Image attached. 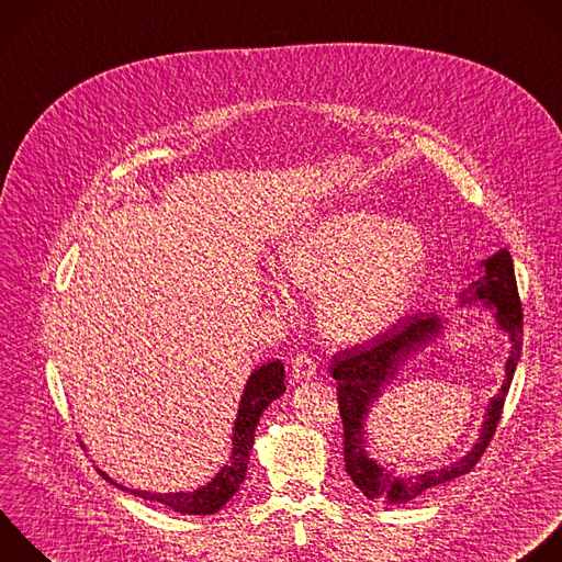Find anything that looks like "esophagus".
Returning <instances> with one entry per match:
<instances>
[{
	"label": "esophagus",
	"mask_w": 562,
	"mask_h": 562,
	"mask_svg": "<svg viewBox=\"0 0 562 562\" xmlns=\"http://www.w3.org/2000/svg\"><path fill=\"white\" fill-rule=\"evenodd\" d=\"M293 380L295 382H302V380H311L315 375V363L308 355H297L293 359Z\"/></svg>",
	"instance_id": "34e87169"
}]
</instances>
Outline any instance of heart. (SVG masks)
I'll list each match as a JSON object with an SVG mask.
<instances>
[{"label": "heart", "mask_w": 562, "mask_h": 562, "mask_svg": "<svg viewBox=\"0 0 562 562\" xmlns=\"http://www.w3.org/2000/svg\"><path fill=\"white\" fill-rule=\"evenodd\" d=\"M282 273L317 295V322L339 344H359L393 328L428 273V243L406 221L363 207H337L300 227L280 247ZM267 293L286 289L269 276Z\"/></svg>", "instance_id": "obj_1"}]
</instances>
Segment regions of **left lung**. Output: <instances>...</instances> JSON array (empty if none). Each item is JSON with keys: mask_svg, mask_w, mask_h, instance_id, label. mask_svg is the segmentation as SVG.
Wrapping results in <instances>:
<instances>
[{"mask_svg": "<svg viewBox=\"0 0 562 562\" xmlns=\"http://www.w3.org/2000/svg\"><path fill=\"white\" fill-rule=\"evenodd\" d=\"M474 280L459 293V306H483L492 311L494 326L503 330L509 339V355L505 359V380L498 393L487 402L479 437L470 452L450 465L435 468L422 474H393L389 468L380 465L368 454L366 422L370 419L372 406L397 380L402 366L430 346L448 328V317L437 313H419L400 319L386 333L372 337L366 344L339 350L333 355L330 372L337 382L339 415L344 424V463L346 472L359 492L378 503L400 505L417 498L419 494L448 483L457 476L468 474L481 454L485 452L490 439L494 437L496 424L501 419L503 402L507 397L516 363L522 348V308L518 300L514 265L507 249L476 265Z\"/></svg>", "mask_w": 562, "mask_h": 562, "instance_id": "8db88e82", "label": "left lung"}]
</instances>
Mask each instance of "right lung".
Listing matches in <instances>:
<instances>
[{"label":"right lung","mask_w":562,"mask_h":562,"mask_svg":"<svg viewBox=\"0 0 562 562\" xmlns=\"http://www.w3.org/2000/svg\"><path fill=\"white\" fill-rule=\"evenodd\" d=\"M284 391H286V386H284V366H282L280 359L267 361V363L258 366L251 372L247 384H245L240 406H238V415H236L234 430H232L229 461L221 468V472L210 483H205V485H201L192 492H165V494H160V492H147V490H130V487L116 483L112 476H108L101 468H97V472L108 483L119 487L121 492L134 494V496L145 498V501H156V503L167 505L169 509H173L178 514H194V516L216 514L221 507H225L229 503V498H234V494L243 485L245 474H247L249 452L254 448L256 426L260 424V417L269 408V404L273 400H278Z\"/></svg>","instance_id":"1"}]
</instances>
